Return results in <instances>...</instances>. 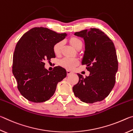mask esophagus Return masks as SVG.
I'll use <instances>...</instances> for the list:
<instances>
[{"instance_id": "obj_1", "label": "esophagus", "mask_w": 133, "mask_h": 133, "mask_svg": "<svg viewBox=\"0 0 133 133\" xmlns=\"http://www.w3.org/2000/svg\"><path fill=\"white\" fill-rule=\"evenodd\" d=\"M66 71H67V76H69V75H70L71 74L73 73V72L71 71L70 70H67Z\"/></svg>"}]
</instances>
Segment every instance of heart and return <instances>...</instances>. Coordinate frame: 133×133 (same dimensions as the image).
<instances>
[{"instance_id":"1","label":"heart","mask_w":133,"mask_h":133,"mask_svg":"<svg viewBox=\"0 0 133 133\" xmlns=\"http://www.w3.org/2000/svg\"><path fill=\"white\" fill-rule=\"evenodd\" d=\"M69 42L70 44L77 50H80L83 46L82 40L78 37H71L69 39ZM63 47V42L62 41L58 42L57 43H56L53 46L54 53L56 56H59L61 54ZM59 64L63 68L70 70L77 66L78 64V60L76 58L71 59V58H64L60 60L59 62Z\"/></svg>"}]
</instances>
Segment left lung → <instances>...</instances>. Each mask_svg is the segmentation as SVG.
<instances>
[{
    "mask_svg": "<svg viewBox=\"0 0 133 133\" xmlns=\"http://www.w3.org/2000/svg\"><path fill=\"white\" fill-rule=\"evenodd\" d=\"M83 38L85 51L82 64L90 71L84 78L77 73L78 82L73 87L76 97L83 102L93 103L107 97L116 82L118 60L113 42L100 29L91 28L76 32Z\"/></svg>",
    "mask_w": 133,
    "mask_h": 133,
    "instance_id": "obj_1",
    "label": "left lung"
}]
</instances>
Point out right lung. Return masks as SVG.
Here are the masks:
<instances>
[{
	"mask_svg": "<svg viewBox=\"0 0 133 133\" xmlns=\"http://www.w3.org/2000/svg\"><path fill=\"white\" fill-rule=\"evenodd\" d=\"M66 36L40 27L31 29L18 41L13 54L12 72L20 93L30 102L48 100L55 93L57 83L66 77L64 68L56 66L49 71L44 63L56 57L54 45Z\"/></svg>",
	"mask_w": 133,
	"mask_h": 133,
	"instance_id": "add662e5",
	"label": "right lung"
}]
</instances>
